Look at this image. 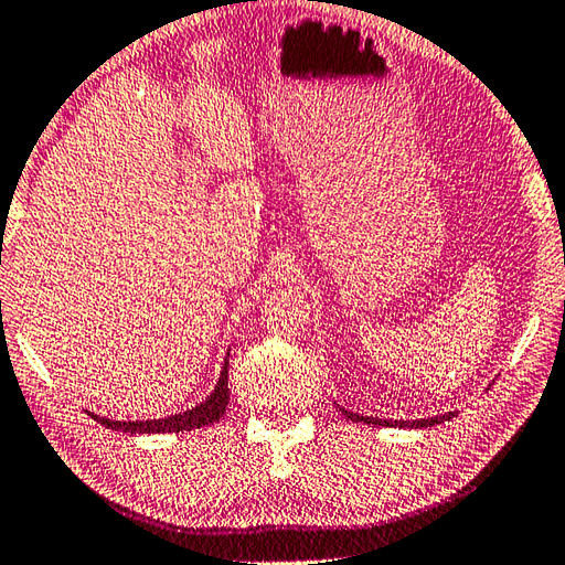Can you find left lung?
<instances>
[{
	"label": "left lung",
	"instance_id": "8db88e82",
	"mask_svg": "<svg viewBox=\"0 0 565 565\" xmlns=\"http://www.w3.org/2000/svg\"><path fill=\"white\" fill-rule=\"evenodd\" d=\"M342 414L347 418H351V422H363V424H373V426H409V428H428V426H436V424H443V422H450V418L455 416V412H448L443 416H430V418H422V422H390V418H373V416H359L353 412H347L342 409Z\"/></svg>",
	"mask_w": 565,
	"mask_h": 565
}]
</instances>
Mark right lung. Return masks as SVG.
<instances>
[{
	"label": "right lung",
	"instance_id": "1",
	"mask_svg": "<svg viewBox=\"0 0 565 565\" xmlns=\"http://www.w3.org/2000/svg\"><path fill=\"white\" fill-rule=\"evenodd\" d=\"M228 359L223 361V369L218 375V383L214 387L212 395H209L202 404L192 406L188 412H180L175 416H166V418H151V422H113V418L96 416L98 424L113 430H122V433H182V430H194L202 426H212L223 416L228 406Z\"/></svg>",
	"mask_w": 565,
	"mask_h": 565
}]
</instances>
